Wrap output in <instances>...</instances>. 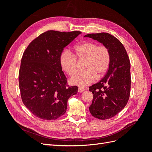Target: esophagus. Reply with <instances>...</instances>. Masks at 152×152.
<instances>
[{"instance_id":"34e87169","label":"esophagus","mask_w":152,"mask_h":152,"mask_svg":"<svg viewBox=\"0 0 152 152\" xmlns=\"http://www.w3.org/2000/svg\"><path fill=\"white\" fill-rule=\"evenodd\" d=\"M86 89L84 88H81V87H79V89H78V91H79V93H82V92L84 91Z\"/></svg>"}]
</instances>
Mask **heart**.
I'll return each instance as SVG.
<instances>
[{"label": "heart", "instance_id": "obj_1", "mask_svg": "<svg viewBox=\"0 0 152 152\" xmlns=\"http://www.w3.org/2000/svg\"><path fill=\"white\" fill-rule=\"evenodd\" d=\"M75 54L69 49H64L59 56V63L62 70L72 75L77 70V59H86L85 70L73 75L70 79L73 84L86 87L95 80L97 75H104L110 66L111 56L108 49L104 45H99L93 42H86L75 48Z\"/></svg>", "mask_w": 152, "mask_h": 152}]
</instances>
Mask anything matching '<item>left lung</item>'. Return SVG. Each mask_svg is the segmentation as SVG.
I'll list each match as a JSON object with an SVG mask.
<instances>
[{"instance_id":"1","label":"left lung","mask_w":152,"mask_h":152,"mask_svg":"<svg viewBox=\"0 0 152 152\" xmlns=\"http://www.w3.org/2000/svg\"><path fill=\"white\" fill-rule=\"evenodd\" d=\"M86 37L102 43L110 50L111 60L108 72L98 83L89 87L93 94L89 111L101 120L110 118L126 107L131 90L130 61L123 44L108 33L91 34Z\"/></svg>"}]
</instances>
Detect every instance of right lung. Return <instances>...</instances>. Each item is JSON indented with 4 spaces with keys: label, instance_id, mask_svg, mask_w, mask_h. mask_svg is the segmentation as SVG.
I'll return each mask as SVG.
<instances>
[{
    "label": "right lung",
    "instance_id": "add662e5",
    "mask_svg": "<svg viewBox=\"0 0 152 152\" xmlns=\"http://www.w3.org/2000/svg\"><path fill=\"white\" fill-rule=\"evenodd\" d=\"M80 31L49 30L28 45L23 54L19 86L23 103L34 115L55 120L65 114L68 99L78 92L77 86L66 85L59 56Z\"/></svg>",
    "mask_w": 152,
    "mask_h": 152
}]
</instances>
